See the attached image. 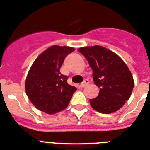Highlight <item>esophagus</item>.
I'll list each match as a JSON object with an SVG mask.
<instances>
[{
    "label": "esophagus",
    "instance_id": "34e87169",
    "mask_svg": "<svg viewBox=\"0 0 150 150\" xmlns=\"http://www.w3.org/2000/svg\"><path fill=\"white\" fill-rule=\"evenodd\" d=\"M88 83H89L88 80V79H85V80L83 81V82H81V83L80 84V87L81 88L86 87V86H88Z\"/></svg>",
    "mask_w": 150,
    "mask_h": 150
}]
</instances>
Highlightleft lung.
<instances>
[{"label":"left lung","mask_w":150,"mask_h":150,"mask_svg":"<svg viewBox=\"0 0 150 150\" xmlns=\"http://www.w3.org/2000/svg\"><path fill=\"white\" fill-rule=\"evenodd\" d=\"M89 63L98 96L90 99L91 106L98 112H116L129 98L134 81L129 69L119 56L102 46L81 47L78 50Z\"/></svg>","instance_id":"8db88e82"}]
</instances>
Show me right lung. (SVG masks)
Returning <instances> with one entry per match:
<instances>
[{"label":"right lung","instance_id":"add662e5","mask_svg":"<svg viewBox=\"0 0 150 150\" xmlns=\"http://www.w3.org/2000/svg\"><path fill=\"white\" fill-rule=\"evenodd\" d=\"M75 49L54 45L41 53L31 65L25 81L27 96L38 109L54 114L68 106L77 90L60 72L65 57Z\"/></svg>","mask_w":150,"mask_h":150}]
</instances>
